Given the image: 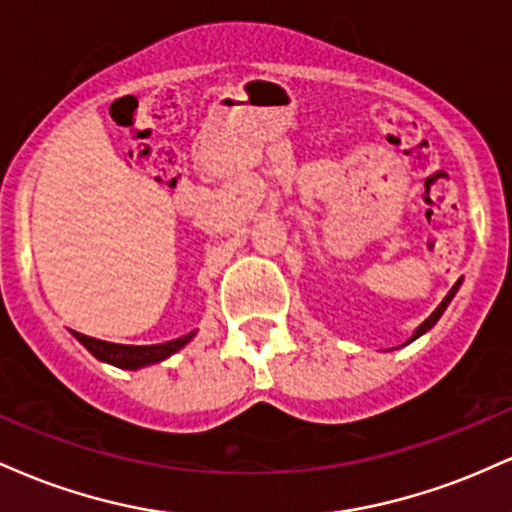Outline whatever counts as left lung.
<instances>
[{
    "mask_svg": "<svg viewBox=\"0 0 512 512\" xmlns=\"http://www.w3.org/2000/svg\"><path fill=\"white\" fill-rule=\"evenodd\" d=\"M457 289H460V281H457V284H455V286H452V289H450V293H448V296H445V298H443V303H440V305H438V308H436V310H433V313H431V317H426V320H424V322H421V325H419V330H416L414 334H411V337H409V342H407V344H411V342H414V339H419V337H421V334H426L428 330H431V327H433V325H436V322L440 320V315H443V313H445V308H448V305H450V301H452V296H455V293H457Z\"/></svg>",
    "mask_w": 512,
    "mask_h": 512,
    "instance_id": "left-lung-1",
    "label": "left lung"
}]
</instances>
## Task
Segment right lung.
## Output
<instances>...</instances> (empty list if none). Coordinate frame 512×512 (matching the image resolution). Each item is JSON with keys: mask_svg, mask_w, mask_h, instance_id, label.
Returning <instances> with one entry per match:
<instances>
[{"mask_svg": "<svg viewBox=\"0 0 512 512\" xmlns=\"http://www.w3.org/2000/svg\"><path fill=\"white\" fill-rule=\"evenodd\" d=\"M81 344L91 351L98 361L110 363V366L125 368V370H137L144 366H151V363L166 361L168 356H173L175 351H180L182 346L195 337V332L185 334L180 339H170L166 344H151V346H129V344H113V342H101V339L86 337L81 332H72Z\"/></svg>", "mask_w": 512, "mask_h": 512, "instance_id": "1", "label": "right lung"}]
</instances>
